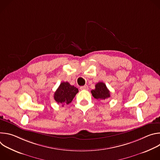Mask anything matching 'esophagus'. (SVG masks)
Instances as JSON below:
<instances>
[{
	"instance_id": "obj_1",
	"label": "esophagus",
	"mask_w": 160,
	"mask_h": 160,
	"mask_svg": "<svg viewBox=\"0 0 160 160\" xmlns=\"http://www.w3.org/2000/svg\"><path fill=\"white\" fill-rule=\"evenodd\" d=\"M80 90H88V87L87 85H83V86H81L80 87Z\"/></svg>"
}]
</instances>
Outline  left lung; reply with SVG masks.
<instances>
[{
    "instance_id": "left-lung-1",
    "label": "left lung",
    "mask_w": 160,
    "mask_h": 160,
    "mask_svg": "<svg viewBox=\"0 0 160 160\" xmlns=\"http://www.w3.org/2000/svg\"><path fill=\"white\" fill-rule=\"evenodd\" d=\"M95 87V89L91 90V93L96 99L105 100L110 97V92L104 83L98 82L96 84Z\"/></svg>"
}]
</instances>
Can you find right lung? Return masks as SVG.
I'll use <instances>...</instances> for the list:
<instances>
[{
    "label": "right lung",
    "mask_w": 160,
    "mask_h": 160,
    "mask_svg": "<svg viewBox=\"0 0 160 160\" xmlns=\"http://www.w3.org/2000/svg\"><path fill=\"white\" fill-rule=\"evenodd\" d=\"M78 92V90L73 85H71L69 83L62 82L54 93V100L58 104H70Z\"/></svg>",
    "instance_id": "obj_1"
}]
</instances>
